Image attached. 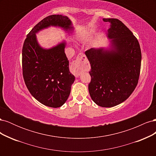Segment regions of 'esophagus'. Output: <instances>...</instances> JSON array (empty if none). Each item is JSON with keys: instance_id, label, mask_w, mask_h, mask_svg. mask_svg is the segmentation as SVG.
I'll return each instance as SVG.
<instances>
[{"instance_id": "34e87169", "label": "esophagus", "mask_w": 156, "mask_h": 156, "mask_svg": "<svg viewBox=\"0 0 156 156\" xmlns=\"http://www.w3.org/2000/svg\"><path fill=\"white\" fill-rule=\"evenodd\" d=\"M88 63L87 56L84 53H81L77 55V59L72 65V72L75 77H79L83 72L87 70L88 68Z\"/></svg>"}]
</instances>
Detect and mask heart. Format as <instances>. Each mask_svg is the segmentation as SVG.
Wrapping results in <instances>:
<instances>
[{
  "mask_svg": "<svg viewBox=\"0 0 156 156\" xmlns=\"http://www.w3.org/2000/svg\"><path fill=\"white\" fill-rule=\"evenodd\" d=\"M92 32H93V31H90V32H88V34H92Z\"/></svg>",
  "mask_w": 156,
  "mask_h": 156,
  "instance_id": "heart-1",
  "label": "heart"
}]
</instances>
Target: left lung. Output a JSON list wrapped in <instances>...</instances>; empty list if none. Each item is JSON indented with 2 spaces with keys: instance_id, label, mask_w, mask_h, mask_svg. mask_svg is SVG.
<instances>
[{
  "instance_id": "1",
  "label": "left lung",
  "mask_w": 156,
  "mask_h": 156,
  "mask_svg": "<svg viewBox=\"0 0 156 156\" xmlns=\"http://www.w3.org/2000/svg\"><path fill=\"white\" fill-rule=\"evenodd\" d=\"M103 21L110 23L107 36L112 40V49L91 48L85 52L91 66L88 91L98 105L112 107L126 100L137 85L141 51L136 37L121 21Z\"/></svg>"
}]
</instances>
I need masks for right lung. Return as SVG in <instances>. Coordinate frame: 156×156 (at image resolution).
<instances>
[{"mask_svg":"<svg viewBox=\"0 0 156 156\" xmlns=\"http://www.w3.org/2000/svg\"><path fill=\"white\" fill-rule=\"evenodd\" d=\"M50 26L73 30L69 19L51 15L40 21L27 34L22 49L23 76L32 96L42 104L57 108L64 105L75 81L69 69V60L64 53L65 42L51 49L40 46L36 33Z\"/></svg>","mask_w":156,"mask_h":156,"instance_id":"1","label":"right lung"}]
</instances>
